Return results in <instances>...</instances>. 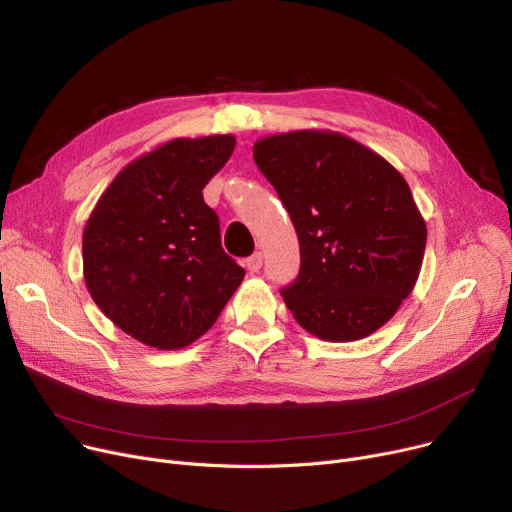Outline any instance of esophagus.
Returning <instances> with one entry per match:
<instances>
[{
    "label": "esophagus",
    "mask_w": 512,
    "mask_h": 512,
    "mask_svg": "<svg viewBox=\"0 0 512 512\" xmlns=\"http://www.w3.org/2000/svg\"><path fill=\"white\" fill-rule=\"evenodd\" d=\"M246 266H248L250 273H258L260 266H262V254H260V252L252 254V256L246 260Z\"/></svg>",
    "instance_id": "obj_1"
}]
</instances>
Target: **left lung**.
<instances>
[{
  "label": "left lung",
  "mask_w": 512,
  "mask_h": 512,
  "mask_svg": "<svg viewBox=\"0 0 512 512\" xmlns=\"http://www.w3.org/2000/svg\"><path fill=\"white\" fill-rule=\"evenodd\" d=\"M254 160L300 241V275L281 291L302 329L356 342L383 327L421 273L427 225L383 156L327 129L262 137Z\"/></svg>",
  "instance_id": "obj_1"
}]
</instances>
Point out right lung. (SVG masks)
<instances>
[{
	"instance_id": "1",
	"label": "right lung",
	"mask_w": 512,
	"mask_h": 512,
	"mask_svg": "<svg viewBox=\"0 0 512 512\" xmlns=\"http://www.w3.org/2000/svg\"><path fill=\"white\" fill-rule=\"evenodd\" d=\"M233 150V135L168 139L120 170L87 218V291L145 346L196 342L246 275L225 254L218 216L202 196Z\"/></svg>"
}]
</instances>
